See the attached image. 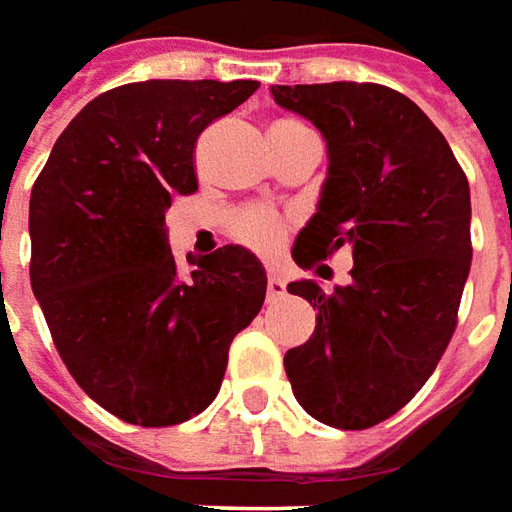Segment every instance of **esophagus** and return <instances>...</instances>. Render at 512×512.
Listing matches in <instances>:
<instances>
[{"label": "esophagus", "mask_w": 512, "mask_h": 512, "mask_svg": "<svg viewBox=\"0 0 512 512\" xmlns=\"http://www.w3.org/2000/svg\"><path fill=\"white\" fill-rule=\"evenodd\" d=\"M284 295H286L284 275L270 270V273H267V297H270V300H278V297H284Z\"/></svg>", "instance_id": "34e87169"}]
</instances>
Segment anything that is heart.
Instances as JSON below:
<instances>
[{"label": "heart", "instance_id": "b5f03b06", "mask_svg": "<svg viewBox=\"0 0 512 512\" xmlns=\"http://www.w3.org/2000/svg\"><path fill=\"white\" fill-rule=\"evenodd\" d=\"M284 123L292 121H278L275 126H284ZM228 231L245 248L256 250V253H273V250L281 248L286 231H289V223H286L284 215H278L267 206H245V209L231 215Z\"/></svg>", "mask_w": 512, "mask_h": 512}]
</instances>
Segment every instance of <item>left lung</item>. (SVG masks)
Here are the masks:
<instances>
[{"instance_id":"left-lung-1","label":"left lung","mask_w":512,"mask_h":512,"mask_svg":"<svg viewBox=\"0 0 512 512\" xmlns=\"http://www.w3.org/2000/svg\"><path fill=\"white\" fill-rule=\"evenodd\" d=\"M275 101L328 140L320 209L297 234L303 270L353 248V281L325 295L311 339L284 358L297 402L317 422L366 430L413 400L458 328L471 267L469 179L408 96L375 82L273 85Z\"/></svg>"}]
</instances>
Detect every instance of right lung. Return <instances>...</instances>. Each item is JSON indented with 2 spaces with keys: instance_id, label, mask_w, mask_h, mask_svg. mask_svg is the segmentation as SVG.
I'll list each match as a JSON object with an SVG mask.
<instances>
[{
  "instance_id": "1",
  "label": "right lung",
  "mask_w": 512,
  "mask_h": 512,
  "mask_svg": "<svg viewBox=\"0 0 512 512\" xmlns=\"http://www.w3.org/2000/svg\"><path fill=\"white\" fill-rule=\"evenodd\" d=\"M253 79H148L90 101L57 137L30 198V284L79 389L140 427L215 400L228 347L262 311L267 275L239 245L179 273L165 212L198 190L195 143Z\"/></svg>"
}]
</instances>
